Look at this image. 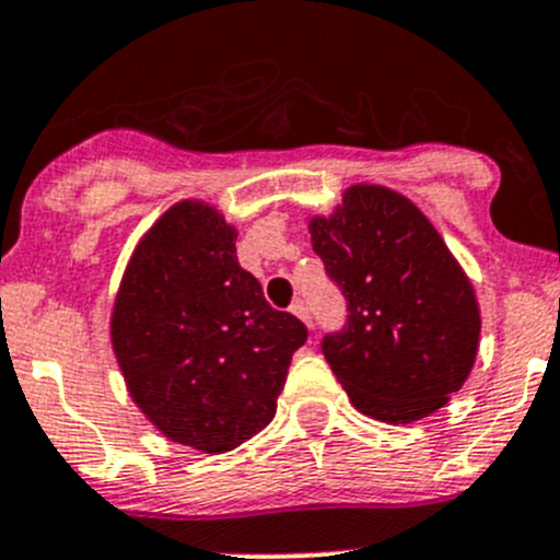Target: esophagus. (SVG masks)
<instances>
[{
    "label": "esophagus",
    "instance_id": "esophagus-1",
    "mask_svg": "<svg viewBox=\"0 0 560 560\" xmlns=\"http://www.w3.org/2000/svg\"><path fill=\"white\" fill-rule=\"evenodd\" d=\"M290 312L295 314L298 319H303V322H306V325H312V314H308V306H306V303H303V301H295V303H292V306H290Z\"/></svg>",
    "mask_w": 560,
    "mask_h": 560
}]
</instances>
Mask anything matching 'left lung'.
Returning <instances> with one entry per match:
<instances>
[{"label":"left lung","instance_id":"left-lung-1","mask_svg":"<svg viewBox=\"0 0 560 560\" xmlns=\"http://www.w3.org/2000/svg\"><path fill=\"white\" fill-rule=\"evenodd\" d=\"M308 233L347 298V325L322 352L354 409L389 425L442 409L471 374L482 319L436 228L409 197L354 184Z\"/></svg>","mask_w":560,"mask_h":560}]
</instances>
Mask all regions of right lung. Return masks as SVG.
I'll use <instances>...</instances> for the list:
<instances>
[{"label":"right lung","mask_w":560,"mask_h":560,"mask_svg":"<svg viewBox=\"0 0 560 560\" xmlns=\"http://www.w3.org/2000/svg\"><path fill=\"white\" fill-rule=\"evenodd\" d=\"M238 230L200 200L167 208L140 238L110 314L118 369L171 442L230 453L276 415L308 330L268 306L238 265Z\"/></svg>","instance_id":"obj_1"}]
</instances>
